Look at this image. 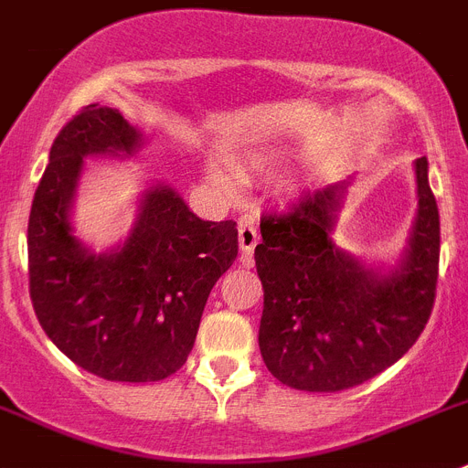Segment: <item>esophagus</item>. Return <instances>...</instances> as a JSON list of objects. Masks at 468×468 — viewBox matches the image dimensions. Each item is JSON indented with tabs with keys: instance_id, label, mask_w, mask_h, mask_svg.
I'll list each match as a JSON object with an SVG mask.
<instances>
[{
	"instance_id": "34e87169",
	"label": "esophagus",
	"mask_w": 468,
	"mask_h": 468,
	"mask_svg": "<svg viewBox=\"0 0 468 468\" xmlns=\"http://www.w3.org/2000/svg\"><path fill=\"white\" fill-rule=\"evenodd\" d=\"M238 242H239V251H242V257H251V251L257 250V245H259L257 226H251V223H242L238 230Z\"/></svg>"
}]
</instances>
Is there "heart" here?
I'll return each instance as SVG.
<instances>
[{"label": "heart", "instance_id": "b5f03b06", "mask_svg": "<svg viewBox=\"0 0 468 468\" xmlns=\"http://www.w3.org/2000/svg\"><path fill=\"white\" fill-rule=\"evenodd\" d=\"M207 178H209V184H214L217 188H223V190L233 188V176H230V174L218 165L207 166Z\"/></svg>", "mask_w": 468, "mask_h": 468}]
</instances>
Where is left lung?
<instances>
[{"mask_svg": "<svg viewBox=\"0 0 468 468\" xmlns=\"http://www.w3.org/2000/svg\"><path fill=\"white\" fill-rule=\"evenodd\" d=\"M417 217L393 263H363L335 245L353 178L263 217L254 250L263 284L259 348L268 372L296 391L335 393L372 379L412 348L438 282L441 217L429 160L414 162Z\"/></svg>", "mask_w": 468, "mask_h": 468, "instance_id": "8db88e82", "label": "left lung"}]
</instances>
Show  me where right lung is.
Masks as SVG:
<instances>
[{"label": "right lung", "instance_id": "right-lung-1", "mask_svg": "<svg viewBox=\"0 0 468 468\" xmlns=\"http://www.w3.org/2000/svg\"><path fill=\"white\" fill-rule=\"evenodd\" d=\"M144 133L91 103L56 136L27 223L30 299L47 336L108 381H160L193 351L207 296L238 257L235 221H202L169 184L138 195L129 235L96 251L72 209L91 157H129Z\"/></svg>", "mask_w": 468, "mask_h": 468}]
</instances>
